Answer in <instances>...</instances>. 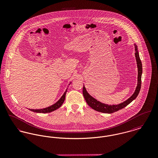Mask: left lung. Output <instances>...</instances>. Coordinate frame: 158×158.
Listing matches in <instances>:
<instances>
[{"label":"left lung","instance_id":"left-lung-1","mask_svg":"<svg viewBox=\"0 0 158 158\" xmlns=\"http://www.w3.org/2000/svg\"><path fill=\"white\" fill-rule=\"evenodd\" d=\"M134 46H135V55L136 60L137 62V67H138V84L133 95L130 98H129L127 100H126L125 102H123L120 104H118L117 105H108L97 101L96 99L91 96L88 93V92L85 89V86H84L83 95L85 98L86 102L91 108L100 112L112 114L113 112H115L116 111H118L120 109L124 108L127 105H128L130 103H131L138 96L141 86V76L143 73V67H142V63L140 60L139 53L138 51V47L135 44H134Z\"/></svg>","mask_w":158,"mask_h":158}]
</instances>
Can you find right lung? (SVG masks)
I'll return each mask as SVG.
<instances>
[{"instance_id":"right-lung-1","label":"right lung","mask_w":158,"mask_h":158,"mask_svg":"<svg viewBox=\"0 0 158 158\" xmlns=\"http://www.w3.org/2000/svg\"><path fill=\"white\" fill-rule=\"evenodd\" d=\"M71 83V82H70ZM70 85V84H69ZM67 89L65 90V93H64V94L62 95V96L61 97V98L56 102L55 103V104H53V105L49 106L48 108H44V109H29L31 111H33L34 112H36V113H48V112H52L56 109H58L59 108L61 107V105L63 104L64 100H65V94H66V93H67Z\"/></svg>"}]
</instances>
